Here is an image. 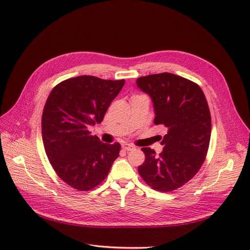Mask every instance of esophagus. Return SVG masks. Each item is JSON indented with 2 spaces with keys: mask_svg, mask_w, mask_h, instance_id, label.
<instances>
[{
  "mask_svg": "<svg viewBox=\"0 0 250 250\" xmlns=\"http://www.w3.org/2000/svg\"><path fill=\"white\" fill-rule=\"evenodd\" d=\"M122 148H123V150H125V151H131V150H134V149H135L132 145H128V144H125V145L122 146Z\"/></svg>",
  "mask_w": 250,
  "mask_h": 250,
  "instance_id": "obj_1",
  "label": "esophagus"
}]
</instances>
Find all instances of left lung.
<instances>
[{
    "label": "left lung",
    "mask_w": 250,
    "mask_h": 250,
    "mask_svg": "<svg viewBox=\"0 0 250 250\" xmlns=\"http://www.w3.org/2000/svg\"><path fill=\"white\" fill-rule=\"evenodd\" d=\"M137 85L152 100L153 123L167 128L160 154L142 148L146 158L139 173L153 190L174 191L193 178L206 160L211 131L206 96L198 84L171 73L140 77Z\"/></svg>",
    "instance_id": "1"
}]
</instances>
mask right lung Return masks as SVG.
Listing matches in <instances>:
<instances>
[{
    "label": "right lung",
    "mask_w": 250,
    "mask_h": 250,
    "mask_svg": "<svg viewBox=\"0 0 250 250\" xmlns=\"http://www.w3.org/2000/svg\"><path fill=\"white\" fill-rule=\"evenodd\" d=\"M124 83L84 75L60 82L48 97L42 118L44 150L57 175L78 191L100 185L119 156V143H102L89 128L102 122Z\"/></svg>",
    "instance_id": "right-lung-1"
}]
</instances>
